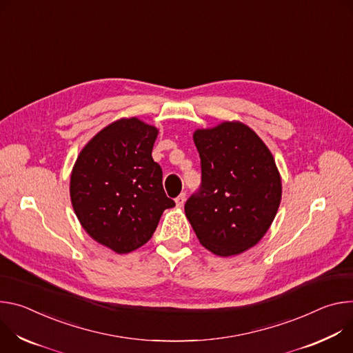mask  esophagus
<instances>
[{"label":"esophagus","instance_id":"1","mask_svg":"<svg viewBox=\"0 0 353 353\" xmlns=\"http://www.w3.org/2000/svg\"><path fill=\"white\" fill-rule=\"evenodd\" d=\"M185 199H186V194L185 193H181L179 196L175 199V203H176V208H182L185 205Z\"/></svg>","mask_w":353,"mask_h":353}]
</instances>
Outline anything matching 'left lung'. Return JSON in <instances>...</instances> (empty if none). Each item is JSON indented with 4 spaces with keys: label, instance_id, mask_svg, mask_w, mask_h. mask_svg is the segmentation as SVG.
Here are the masks:
<instances>
[{
    "label": "left lung",
    "instance_id": "8db88e82",
    "mask_svg": "<svg viewBox=\"0 0 353 353\" xmlns=\"http://www.w3.org/2000/svg\"><path fill=\"white\" fill-rule=\"evenodd\" d=\"M202 185L185 203V214L201 244L219 256L256 245L275 219L282 179L273 155L241 122L198 129Z\"/></svg>",
    "mask_w": 353,
    "mask_h": 353
}]
</instances>
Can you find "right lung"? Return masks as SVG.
I'll return each instance as SVG.
<instances>
[{
  "instance_id": "obj_1",
  "label": "right lung",
  "mask_w": 353,
  "mask_h": 353,
  "mask_svg": "<svg viewBox=\"0 0 353 353\" xmlns=\"http://www.w3.org/2000/svg\"><path fill=\"white\" fill-rule=\"evenodd\" d=\"M159 129L123 117L97 133L72 167L70 196L77 219L97 243L117 254L144 245L175 202L163 188L151 151Z\"/></svg>"
}]
</instances>
